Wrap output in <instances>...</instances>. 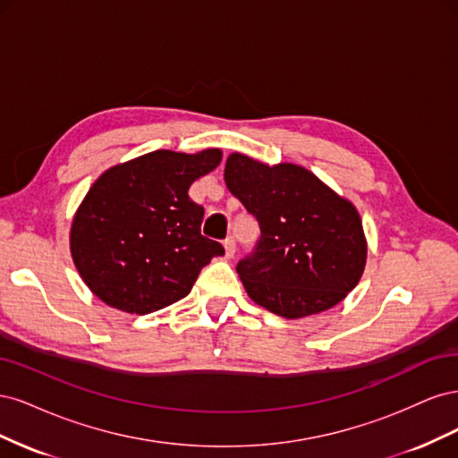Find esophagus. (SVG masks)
Segmentation results:
<instances>
[{
  "label": "esophagus",
  "mask_w": 458,
  "mask_h": 458,
  "mask_svg": "<svg viewBox=\"0 0 458 458\" xmlns=\"http://www.w3.org/2000/svg\"><path fill=\"white\" fill-rule=\"evenodd\" d=\"M224 246H225V256H227V258H233V256H234V250H237V242H234V239H233V237H227L225 242H224Z\"/></svg>",
  "instance_id": "obj_1"
}]
</instances>
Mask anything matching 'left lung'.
<instances>
[{"mask_svg": "<svg viewBox=\"0 0 458 458\" xmlns=\"http://www.w3.org/2000/svg\"><path fill=\"white\" fill-rule=\"evenodd\" d=\"M225 183L259 224L237 273L261 308L286 318L330 310L355 288L367 242L355 206L294 164L266 165L234 152Z\"/></svg>", "mask_w": 458, "mask_h": 458, "instance_id": "left-lung-1", "label": "left lung"}]
</instances>
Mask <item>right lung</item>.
<instances>
[{
  "mask_svg": "<svg viewBox=\"0 0 458 458\" xmlns=\"http://www.w3.org/2000/svg\"><path fill=\"white\" fill-rule=\"evenodd\" d=\"M221 162L155 150L106 170L88 191L71 231V252L91 293L116 310L147 315L185 298L204 266L225 254L204 237V208L189 187Z\"/></svg>",
  "mask_w": 458,
  "mask_h": 458,
  "instance_id": "1",
  "label": "right lung"
}]
</instances>
